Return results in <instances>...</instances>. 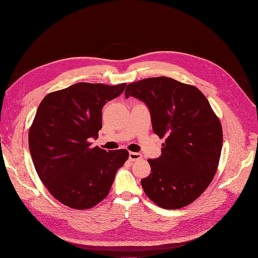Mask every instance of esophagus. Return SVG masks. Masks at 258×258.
I'll use <instances>...</instances> for the list:
<instances>
[{
    "label": "esophagus",
    "instance_id": "1",
    "mask_svg": "<svg viewBox=\"0 0 258 258\" xmlns=\"http://www.w3.org/2000/svg\"><path fill=\"white\" fill-rule=\"evenodd\" d=\"M142 159V155L139 154V153H133L131 152L128 154V160L131 162H134V161H138V160H141Z\"/></svg>",
    "mask_w": 258,
    "mask_h": 258
}]
</instances>
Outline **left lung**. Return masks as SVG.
Returning a JSON list of instances; mask_svg holds the SVG:
<instances>
[{"label": "left lung", "mask_w": 258, "mask_h": 258, "mask_svg": "<svg viewBox=\"0 0 258 258\" xmlns=\"http://www.w3.org/2000/svg\"><path fill=\"white\" fill-rule=\"evenodd\" d=\"M143 101L154 133L165 137L152 171L141 180L146 196L164 209L190 204L206 190L219 166L223 146L220 119L198 88L169 77L145 78L127 85L125 98Z\"/></svg>", "instance_id": "left-lung-1"}]
</instances>
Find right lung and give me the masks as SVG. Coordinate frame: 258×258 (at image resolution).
Returning <instances> with one entry per match:
<instances>
[{"mask_svg": "<svg viewBox=\"0 0 258 258\" xmlns=\"http://www.w3.org/2000/svg\"><path fill=\"white\" fill-rule=\"evenodd\" d=\"M126 84L78 83L49 93L29 130V150L35 170L49 192L73 209H89L106 198L126 150L106 152L91 147L98 138L103 105Z\"/></svg>", "mask_w": 258, "mask_h": 258, "instance_id": "1", "label": "right lung"}]
</instances>
